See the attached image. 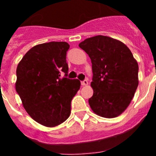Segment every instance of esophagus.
<instances>
[{"instance_id":"1","label":"esophagus","mask_w":156,"mask_h":156,"mask_svg":"<svg viewBox=\"0 0 156 156\" xmlns=\"http://www.w3.org/2000/svg\"><path fill=\"white\" fill-rule=\"evenodd\" d=\"M81 85H82V86H87V85H88V81L87 80L82 81V82H81Z\"/></svg>"}]
</instances>
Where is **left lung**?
<instances>
[{
	"label": "left lung",
	"instance_id": "8db88e82",
	"mask_svg": "<svg viewBox=\"0 0 156 156\" xmlns=\"http://www.w3.org/2000/svg\"><path fill=\"white\" fill-rule=\"evenodd\" d=\"M79 47L92 63L89 105L95 114L114 118L126 110L138 86V64L124 44L106 36L84 40Z\"/></svg>",
	"mask_w": 156,
	"mask_h": 156
}]
</instances>
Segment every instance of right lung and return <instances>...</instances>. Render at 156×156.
Segmentation results:
<instances>
[{"label": "right lung", "instance_id": "obj_1", "mask_svg": "<svg viewBox=\"0 0 156 156\" xmlns=\"http://www.w3.org/2000/svg\"><path fill=\"white\" fill-rule=\"evenodd\" d=\"M66 42H49L33 47L19 62L16 90L33 119L54 127L68 119L71 101L80 88L79 80L67 78ZM64 72L65 77H61Z\"/></svg>", "mask_w": 156, "mask_h": 156}]
</instances>
